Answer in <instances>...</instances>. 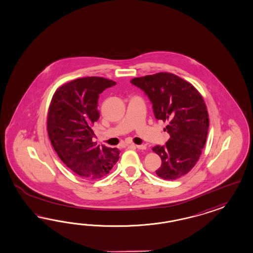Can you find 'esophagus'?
Here are the masks:
<instances>
[{"label":"esophagus","instance_id":"1","mask_svg":"<svg viewBox=\"0 0 253 253\" xmlns=\"http://www.w3.org/2000/svg\"><path fill=\"white\" fill-rule=\"evenodd\" d=\"M130 146H134L135 148L137 149H141V150H144V149H146V146L145 145H143V144H141V145H137V144H130Z\"/></svg>","mask_w":253,"mask_h":253}]
</instances>
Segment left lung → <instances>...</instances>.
Returning <instances> with one entry per match:
<instances>
[{
    "instance_id": "8db88e82",
    "label": "left lung",
    "mask_w": 253,
    "mask_h": 253,
    "mask_svg": "<svg viewBox=\"0 0 253 253\" xmlns=\"http://www.w3.org/2000/svg\"><path fill=\"white\" fill-rule=\"evenodd\" d=\"M130 83L142 89L153 104L157 120L168 122L170 138L153 151L161 157L159 178L174 180L186 175L198 161L209 128L208 111L198 90L170 73L136 77Z\"/></svg>"
}]
</instances>
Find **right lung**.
<instances>
[{
	"label": "right lung",
	"instance_id": "1",
	"mask_svg": "<svg viewBox=\"0 0 253 253\" xmlns=\"http://www.w3.org/2000/svg\"><path fill=\"white\" fill-rule=\"evenodd\" d=\"M115 84L103 77H83L62 84L52 96L47 120L50 143L62 162L81 177L102 178L120 158L117 148L92 141L99 94Z\"/></svg>",
	"mask_w": 253,
	"mask_h": 253
}]
</instances>
